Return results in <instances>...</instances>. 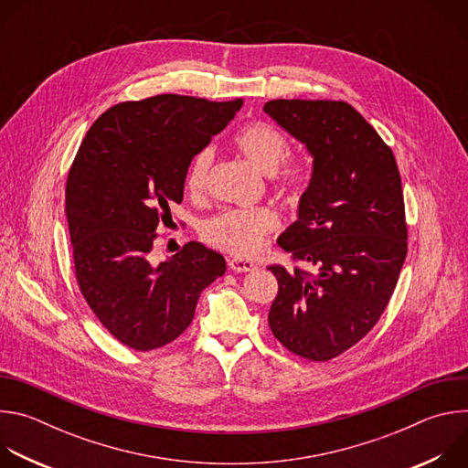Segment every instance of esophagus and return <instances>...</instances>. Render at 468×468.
<instances>
[{
  "label": "esophagus",
  "instance_id": "esophagus-1",
  "mask_svg": "<svg viewBox=\"0 0 468 468\" xmlns=\"http://www.w3.org/2000/svg\"><path fill=\"white\" fill-rule=\"evenodd\" d=\"M255 262H251V261H248V259H239V257H231L229 259V269L233 271V272H250V271H253L255 269Z\"/></svg>",
  "mask_w": 468,
  "mask_h": 468
}]
</instances>
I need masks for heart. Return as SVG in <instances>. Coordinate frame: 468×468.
Masks as SVG:
<instances>
[{
    "label": "heart",
    "mask_w": 468,
    "mask_h": 468,
    "mask_svg": "<svg viewBox=\"0 0 468 468\" xmlns=\"http://www.w3.org/2000/svg\"><path fill=\"white\" fill-rule=\"evenodd\" d=\"M237 150L262 174H278L285 188L300 190L309 177V166L303 159H292L281 165L287 157L289 143L283 133L269 123H251L235 137ZM213 150L204 148L192 159L186 172V188L190 194L199 196L207 190ZM282 168L280 169L279 166ZM280 228L278 213L271 207H242L226 209L206 226V237L211 244L240 255L251 257L264 246L266 235Z\"/></svg>",
    "instance_id": "b5f03b06"
}]
</instances>
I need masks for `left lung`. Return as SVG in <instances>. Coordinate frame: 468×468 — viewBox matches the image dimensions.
<instances>
[{"mask_svg": "<svg viewBox=\"0 0 468 468\" xmlns=\"http://www.w3.org/2000/svg\"><path fill=\"white\" fill-rule=\"evenodd\" d=\"M269 114L313 157L298 218L278 244L314 274L274 264V337L292 354L327 361L374 327L408 253L402 179L390 148L348 103L272 100Z\"/></svg>", "mask_w": 468, "mask_h": 468, "instance_id": "1", "label": "left lung"}]
</instances>
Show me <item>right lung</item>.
I'll use <instances>...</instances> for the list:
<instances>
[{
    "mask_svg": "<svg viewBox=\"0 0 468 468\" xmlns=\"http://www.w3.org/2000/svg\"><path fill=\"white\" fill-rule=\"evenodd\" d=\"M242 100L161 94L111 107L89 129L66 183V218L80 289L122 345L148 352L190 325L199 294L226 259L199 242L154 264L157 224L181 204L197 152Z\"/></svg>",
    "mask_w": 468,
    "mask_h": 468,
    "instance_id": "obj_1",
    "label": "right lung"
}]
</instances>
